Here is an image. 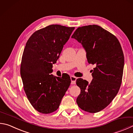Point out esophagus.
Wrapping results in <instances>:
<instances>
[{
	"label": "esophagus",
	"instance_id": "1",
	"mask_svg": "<svg viewBox=\"0 0 133 133\" xmlns=\"http://www.w3.org/2000/svg\"><path fill=\"white\" fill-rule=\"evenodd\" d=\"M70 79H71V84H76L77 77H74V76H71L70 77Z\"/></svg>",
	"mask_w": 133,
	"mask_h": 133
}]
</instances>
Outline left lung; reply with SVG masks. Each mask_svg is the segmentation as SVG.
Segmentation results:
<instances>
[{"mask_svg": "<svg viewBox=\"0 0 133 133\" xmlns=\"http://www.w3.org/2000/svg\"><path fill=\"white\" fill-rule=\"evenodd\" d=\"M71 38L81 43L88 63L95 66L90 83L77 79L81 89L77 103L86 112H98L110 104L120 89L124 64L122 48L115 35L97 25L78 27Z\"/></svg>", "mask_w": 133, "mask_h": 133, "instance_id": "1", "label": "left lung"}]
</instances>
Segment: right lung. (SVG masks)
Segmentation results:
<instances>
[{"instance_id":"obj_1","label":"right lung","mask_w":133,"mask_h":133,"mask_svg":"<svg viewBox=\"0 0 133 133\" xmlns=\"http://www.w3.org/2000/svg\"><path fill=\"white\" fill-rule=\"evenodd\" d=\"M74 27L53 24L38 30L26 43L20 67L24 89L38 112L56 110L71 83L67 78L54 76L53 64L69 40Z\"/></svg>"}]
</instances>
